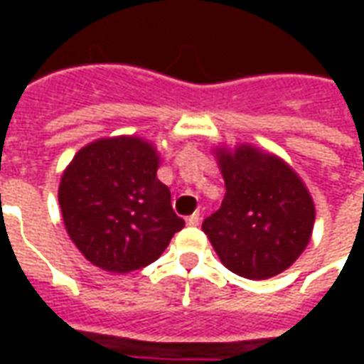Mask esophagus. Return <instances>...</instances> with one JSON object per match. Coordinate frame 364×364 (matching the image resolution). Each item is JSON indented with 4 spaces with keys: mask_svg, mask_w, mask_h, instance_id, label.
<instances>
[{
    "mask_svg": "<svg viewBox=\"0 0 364 364\" xmlns=\"http://www.w3.org/2000/svg\"><path fill=\"white\" fill-rule=\"evenodd\" d=\"M187 224H189V226H198V224H200V213L191 214L189 218H187Z\"/></svg>",
    "mask_w": 364,
    "mask_h": 364,
    "instance_id": "obj_1",
    "label": "esophagus"
}]
</instances>
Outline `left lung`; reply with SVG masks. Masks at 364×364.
<instances>
[{
	"instance_id": "1",
	"label": "left lung",
	"mask_w": 364,
	"mask_h": 364,
	"mask_svg": "<svg viewBox=\"0 0 364 364\" xmlns=\"http://www.w3.org/2000/svg\"><path fill=\"white\" fill-rule=\"evenodd\" d=\"M226 195L203 222L214 252L232 273L269 279L304 252L314 228L310 193L292 169L252 146L218 150Z\"/></svg>"
}]
</instances>
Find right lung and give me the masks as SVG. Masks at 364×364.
Instances as JSON below:
<instances>
[{
	"label": "right lung",
	"mask_w": 364,
	"mask_h": 364,
	"mask_svg": "<svg viewBox=\"0 0 364 364\" xmlns=\"http://www.w3.org/2000/svg\"><path fill=\"white\" fill-rule=\"evenodd\" d=\"M158 166L156 148L132 136L97 140L74 156L58 200L68 234L93 265L112 273L146 267L185 226Z\"/></svg>",
	"instance_id": "right-lung-1"
}]
</instances>
